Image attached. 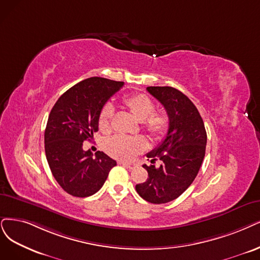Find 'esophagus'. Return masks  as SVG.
<instances>
[{
	"mask_svg": "<svg viewBox=\"0 0 260 260\" xmlns=\"http://www.w3.org/2000/svg\"><path fill=\"white\" fill-rule=\"evenodd\" d=\"M119 164L123 165L125 167H127L129 169H134V168H136L138 166L137 164H135V162H128V161H125V160H119Z\"/></svg>",
	"mask_w": 260,
	"mask_h": 260,
	"instance_id": "34e87169",
	"label": "esophagus"
}]
</instances>
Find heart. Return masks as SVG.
Wrapping results in <instances>:
<instances>
[{
  "label": "heart",
  "instance_id": "b5f03b06",
  "mask_svg": "<svg viewBox=\"0 0 260 260\" xmlns=\"http://www.w3.org/2000/svg\"><path fill=\"white\" fill-rule=\"evenodd\" d=\"M124 104L153 139L158 140L166 135L169 127L168 115L162 111H155V105L149 96L133 94L124 100ZM112 115L113 106L106 104L100 113L99 120L103 132L110 131ZM147 147L148 142L142 136H115L106 142V150L109 154L125 159L133 158Z\"/></svg>",
  "mask_w": 260,
  "mask_h": 260
}]
</instances>
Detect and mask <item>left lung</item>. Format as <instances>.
Instances as JSON below:
<instances>
[{
    "mask_svg": "<svg viewBox=\"0 0 260 260\" xmlns=\"http://www.w3.org/2000/svg\"><path fill=\"white\" fill-rule=\"evenodd\" d=\"M147 91L164 106L169 127L157 148L147 154L150 166L143 165L149 178L136 185L141 198L151 204L175 200L193 183L205 157L207 132L196 106L172 86H148ZM161 160V165L154 162Z\"/></svg>",
    "mask_w": 260,
    "mask_h": 260,
    "instance_id": "left-lung-1",
    "label": "left lung"
}]
</instances>
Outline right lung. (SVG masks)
<instances>
[{"label": "right lung", "instance_id": "add662e5", "mask_svg": "<svg viewBox=\"0 0 260 260\" xmlns=\"http://www.w3.org/2000/svg\"><path fill=\"white\" fill-rule=\"evenodd\" d=\"M124 82L91 77L75 84L56 101L45 129V152L54 179L72 196L89 197L104 185L117 165L104 152L84 151L83 141L99 131L104 105Z\"/></svg>", "mask_w": 260, "mask_h": 260}]
</instances>
